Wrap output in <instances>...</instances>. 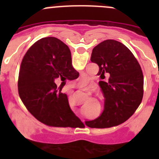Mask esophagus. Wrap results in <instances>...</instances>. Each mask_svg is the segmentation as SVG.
<instances>
[{"label":"esophagus","instance_id":"34e87169","mask_svg":"<svg viewBox=\"0 0 159 159\" xmlns=\"http://www.w3.org/2000/svg\"><path fill=\"white\" fill-rule=\"evenodd\" d=\"M72 89H75V87H70L69 88V89H68V91H69V93H72V92H74V90ZM83 91H85V90L84 89H82Z\"/></svg>","mask_w":159,"mask_h":159}]
</instances>
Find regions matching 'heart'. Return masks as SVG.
Instances as JSON below:
<instances>
[{"label": "heart", "mask_w": 159, "mask_h": 159, "mask_svg": "<svg viewBox=\"0 0 159 159\" xmlns=\"http://www.w3.org/2000/svg\"><path fill=\"white\" fill-rule=\"evenodd\" d=\"M88 82H89V78H88L87 77H83V78L81 79V84H83V85L87 84Z\"/></svg>", "instance_id": "1"}]
</instances>
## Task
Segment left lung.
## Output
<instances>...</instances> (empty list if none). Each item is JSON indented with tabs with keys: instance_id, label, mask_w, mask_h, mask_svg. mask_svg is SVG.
I'll use <instances>...</instances> for the list:
<instances>
[{
	"instance_id": "left-lung-1",
	"label": "left lung",
	"mask_w": 159,
	"mask_h": 159,
	"mask_svg": "<svg viewBox=\"0 0 159 159\" xmlns=\"http://www.w3.org/2000/svg\"><path fill=\"white\" fill-rule=\"evenodd\" d=\"M91 61L98 65L97 74L102 80L99 86L105 98L102 115L85 121L90 128H110L125 122L134 113L143 97L144 77L131 51L115 40H106L94 48Z\"/></svg>"
}]
</instances>
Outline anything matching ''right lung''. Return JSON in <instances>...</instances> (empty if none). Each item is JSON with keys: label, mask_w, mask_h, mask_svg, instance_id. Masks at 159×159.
Returning a JSON list of instances; mask_svg holds the SVG:
<instances>
[{"label": "right lung", "mask_w": 159, "mask_h": 159, "mask_svg": "<svg viewBox=\"0 0 159 159\" xmlns=\"http://www.w3.org/2000/svg\"><path fill=\"white\" fill-rule=\"evenodd\" d=\"M79 73L71 64L69 48L53 37L38 40L28 49L20 65L18 93L28 111L39 121L51 127L76 128L83 125L61 93L66 80ZM62 81L60 87L57 83Z\"/></svg>", "instance_id": "right-lung-1"}]
</instances>
